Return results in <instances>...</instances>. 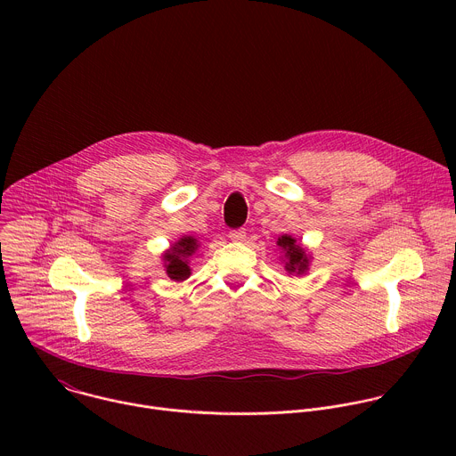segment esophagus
Instances as JSON below:
<instances>
[{"instance_id": "34e87169", "label": "esophagus", "mask_w": 456, "mask_h": 456, "mask_svg": "<svg viewBox=\"0 0 456 456\" xmlns=\"http://www.w3.org/2000/svg\"><path fill=\"white\" fill-rule=\"evenodd\" d=\"M245 236H247L245 229H234V231H229V238H231L232 241H243V240H245Z\"/></svg>"}]
</instances>
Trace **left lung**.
Here are the masks:
<instances>
[{"instance_id":"1","label":"left lung","mask_w":456,"mask_h":456,"mask_svg":"<svg viewBox=\"0 0 456 456\" xmlns=\"http://www.w3.org/2000/svg\"><path fill=\"white\" fill-rule=\"evenodd\" d=\"M276 245L281 248V252L285 254V271L289 274H305L308 271V264H310V256L306 254V250L301 247V243L292 238L290 234H283L278 238Z\"/></svg>"}]
</instances>
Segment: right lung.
<instances>
[{
    "mask_svg": "<svg viewBox=\"0 0 456 456\" xmlns=\"http://www.w3.org/2000/svg\"><path fill=\"white\" fill-rule=\"evenodd\" d=\"M199 248V240L192 236H183L176 243L171 245L169 250L164 252V267L166 274L175 281H183L191 276L189 257Z\"/></svg>",
    "mask_w": 456,
    "mask_h": 456,
    "instance_id": "right-lung-1",
    "label": "right lung"
}]
</instances>
